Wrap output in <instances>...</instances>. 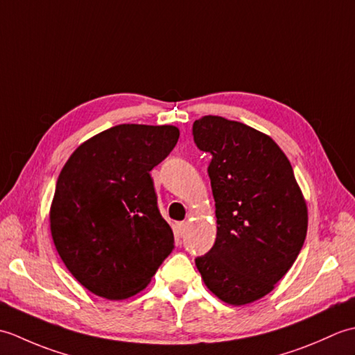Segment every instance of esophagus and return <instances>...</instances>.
Masks as SVG:
<instances>
[{
  "label": "esophagus",
  "mask_w": 355,
  "mask_h": 355,
  "mask_svg": "<svg viewBox=\"0 0 355 355\" xmlns=\"http://www.w3.org/2000/svg\"><path fill=\"white\" fill-rule=\"evenodd\" d=\"M175 233H177V236L183 238L187 233V223H177L175 224Z\"/></svg>",
  "instance_id": "1"
}]
</instances>
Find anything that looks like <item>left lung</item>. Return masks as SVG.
<instances>
[{
	"label": "left lung",
	"mask_w": 355,
	"mask_h": 355,
	"mask_svg": "<svg viewBox=\"0 0 355 355\" xmlns=\"http://www.w3.org/2000/svg\"><path fill=\"white\" fill-rule=\"evenodd\" d=\"M192 132L212 154L207 172L216 216L215 244L195 266L223 302L252 304L296 261L308 229L306 201L270 135L220 116L195 120Z\"/></svg>",
	"instance_id": "8db88e82"
}]
</instances>
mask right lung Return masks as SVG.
Masks as SVG:
<instances>
[{"instance_id": "1", "label": "right lung", "mask_w": 355, "mask_h": 355, "mask_svg": "<svg viewBox=\"0 0 355 355\" xmlns=\"http://www.w3.org/2000/svg\"><path fill=\"white\" fill-rule=\"evenodd\" d=\"M178 137L172 125L112 126L78 146L59 173L50 207L53 243L96 296L123 300L140 293L173 250L149 172Z\"/></svg>"}]
</instances>
